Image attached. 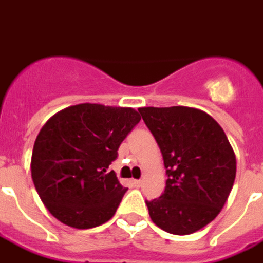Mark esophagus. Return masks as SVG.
Segmentation results:
<instances>
[{
    "mask_svg": "<svg viewBox=\"0 0 263 263\" xmlns=\"http://www.w3.org/2000/svg\"><path fill=\"white\" fill-rule=\"evenodd\" d=\"M132 185L135 186V188H139L142 185V181L141 180H132Z\"/></svg>",
    "mask_w": 263,
    "mask_h": 263,
    "instance_id": "obj_1",
    "label": "esophagus"
}]
</instances>
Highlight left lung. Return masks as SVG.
<instances>
[{
    "label": "left lung",
    "instance_id": "left-lung-1",
    "mask_svg": "<svg viewBox=\"0 0 263 263\" xmlns=\"http://www.w3.org/2000/svg\"><path fill=\"white\" fill-rule=\"evenodd\" d=\"M143 121L160 147L166 188L146 201L161 230L185 235L219 215L235 178V155L221 126L192 107H142Z\"/></svg>",
    "mask_w": 263,
    "mask_h": 263
}]
</instances>
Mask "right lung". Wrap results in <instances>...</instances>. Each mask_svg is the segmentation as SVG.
I'll return each instance as SVG.
<instances>
[{"instance_id":"1","label":"right lung","mask_w":263,"mask_h":263,"mask_svg":"<svg viewBox=\"0 0 263 263\" xmlns=\"http://www.w3.org/2000/svg\"><path fill=\"white\" fill-rule=\"evenodd\" d=\"M139 121V112L129 107L83 103L44 124L30 168L36 191L55 219L75 229L111 219L128 188L108 166Z\"/></svg>"}]
</instances>
